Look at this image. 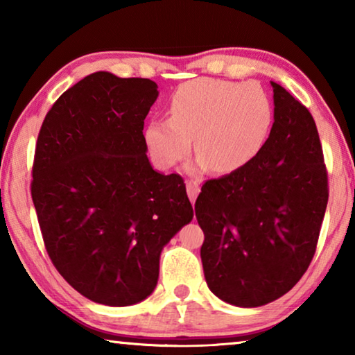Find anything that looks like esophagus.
Instances as JSON below:
<instances>
[{
  "mask_svg": "<svg viewBox=\"0 0 355 355\" xmlns=\"http://www.w3.org/2000/svg\"><path fill=\"white\" fill-rule=\"evenodd\" d=\"M186 191H188L189 200L194 203L196 199H197V196H199V192H200L199 182H196V180H188V182H186Z\"/></svg>",
  "mask_w": 355,
  "mask_h": 355,
  "instance_id": "1",
  "label": "esophagus"
}]
</instances>
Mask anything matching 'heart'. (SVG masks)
I'll list each match as a JSON object with an SVG mask.
<instances>
[{
	"label": "heart",
	"mask_w": 355,
	"mask_h": 355,
	"mask_svg": "<svg viewBox=\"0 0 355 355\" xmlns=\"http://www.w3.org/2000/svg\"><path fill=\"white\" fill-rule=\"evenodd\" d=\"M171 117L153 119L146 142L161 166H175L189 153L192 142L200 167L233 172L250 163L266 142L274 106L258 83L197 78L183 83L169 100Z\"/></svg>",
	"instance_id": "obj_1"
}]
</instances>
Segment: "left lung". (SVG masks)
Here are the masks:
<instances>
[{
    "label": "left lung",
    "instance_id": "8db88e82",
    "mask_svg": "<svg viewBox=\"0 0 355 355\" xmlns=\"http://www.w3.org/2000/svg\"><path fill=\"white\" fill-rule=\"evenodd\" d=\"M274 123L254 159L208 180L196 200L208 288L238 307H260L297 284L316 252L329 199L311 114L277 83Z\"/></svg>",
    "mask_w": 355,
    "mask_h": 355
}]
</instances>
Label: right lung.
I'll use <instances>...</instances> for the list:
<instances>
[{
    "label": "right lung",
    "instance_id": "obj_1",
    "mask_svg": "<svg viewBox=\"0 0 355 355\" xmlns=\"http://www.w3.org/2000/svg\"><path fill=\"white\" fill-rule=\"evenodd\" d=\"M156 87L95 71L55 101L35 144L31 196L46 254L78 293L111 307L152 294L161 250L194 216L183 178L153 171L146 155Z\"/></svg>",
    "mask_w": 355,
    "mask_h": 355
}]
</instances>
